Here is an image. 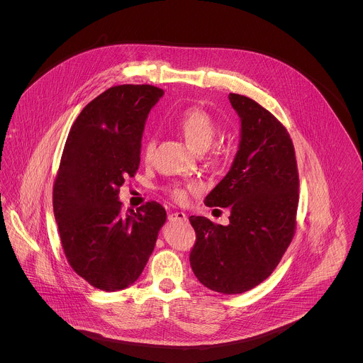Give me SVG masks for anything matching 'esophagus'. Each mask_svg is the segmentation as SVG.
I'll return each instance as SVG.
<instances>
[{"mask_svg":"<svg viewBox=\"0 0 363 363\" xmlns=\"http://www.w3.org/2000/svg\"><path fill=\"white\" fill-rule=\"evenodd\" d=\"M169 220H170V222H176V220H182V222H186V220H187V215H186L183 211L172 212V213L169 215Z\"/></svg>","mask_w":363,"mask_h":363,"instance_id":"1","label":"esophagus"}]
</instances>
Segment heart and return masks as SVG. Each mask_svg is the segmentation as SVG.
<instances>
[{
  "label": "heart",
  "instance_id": "b5f03b06",
  "mask_svg": "<svg viewBox=\"0 0 363 363\" xmlns=\"http://www.w3.org/2000/svg\"><path fill=\"white\" fill-rule=\"evenodd\" d=\"M177 128L187 140V143L197 151L204 152L212 145L216 135V123L203 108H189L177 120ZM156 148L154 137H148L144 143L143 156L150 160ZM201 190V184L194 180L176 182L166 187V193L170 199L179 204L187 203L190 194Z\"/></svg>",
  "mask_w": 363,
  "mask_h": 363
}]
</instances>
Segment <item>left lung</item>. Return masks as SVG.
I'll return each instance as SVG.
<instances>
[{
	"label": "left lung",
	"mask_w": 363,
	"mask_h": 363,
	"mask_svg": "<svg viewBox=\"0 0 363 363\" xmlns=\"http://www.w3.org/2000/svg\"><path fill=\"white\" fill-rule=\"evenodd\" d=\"M242 140L229 173L206 199L229 207V225L190 216L196 243L190 264L199 281L225 295L257 286L277 268L296 230L299 173L286 127L256 101L229 94Z\"/></svg>",
	"instance_id": "1"
}]
</instances>
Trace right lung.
<instances>
[{"label":"right lung","mask_w":363,"mask_h":363,"mask_svg":"<svg viewBox=\"0 0 363 363\" xmlns=\"http://www.w3.org/2000/svg\"><path fill=\"white\" fill-rule=\"evenodd\" d=\"M163 95L152 85H116L86 104L67 137L52 186L60 240L71 268L101 291L134 284L154 252L166 211L148 201L124 211V179L140 167L151 107Z\"/></svg>","instance_id":"add662e5"}]
</instances>
